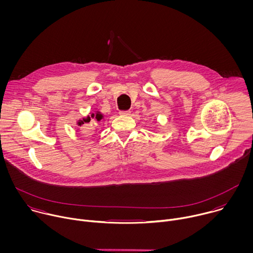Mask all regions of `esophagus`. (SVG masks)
Masks as SVG:
<instances>
[{
    "label": "esophagus",
    "mask_w": 253,
    "mask_h": 253,
    "mask_svg": "<svg viewBox=\"0 0 253 253\" xmlns=\"http://www.w3.org/2000/svg\"><path fill=\"white\" fill-rule=\"evenodd\" d=\"M130 110H121L120 112H119V114L120 115H124V116H128V115H130Z\"/></svg>",
    "instance_id": "34e87169"
}]
</instances>
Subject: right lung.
I'll use <instances>...</instances> for the list:
<instances>
[{
    "mask_svg": "<svg viewBox=\"0 0 253 253\" xmlns=\"http://www.w3.org/2000/svg\"><path fill=\"white\" fill-rule=\"evenodd\" d=\"M94 116H95V115H94V114H92V115H91V117H90V116H88V117H87V118H86V119H85V118H84V119H83V120H81V121H79V122H78V124H79V125H80V126H81V125H82V124H84V122H90V120H91V118H93V117H94ZM96 119H97V120H98V121H100V120H101V119H102V115H101V114H99V113H97V114H96Z\"/></svg>",
    "mask_w": 253,
    "mask_h": 253,
    "instance_id": "right-lung-1",
    "label": "right lung"
}]
</instances>
